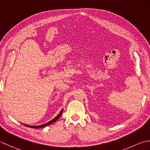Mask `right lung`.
Returning <instances> with one entry per match:
<instances>
[{
	"instance_id": "1",
	"label": "right lung",
	"mask_w": 150,
	"mask_h": 150,
	"mask_svg": "<svg viewBox=\"0 0 150 150\" xmlns=\"http://www.w3.org/2000/svg\"><path fill=\"white\" fill-rule=\"evenodd\" d=\"M62 111H63V110L60 111V112L59 113V114L58 115H57V117H55V118H54V119H53L52 120H50V121H49L48 122H47V123H46V124H42V125H39V126H30V125H26V124H24V126H27V127H29V128H44V127H46V126H48V125H50V124H52V123H53V122H56V121L58 120L59 118H60V117L61 116V115H62Z\"/></svg>"
}]
</instances>
